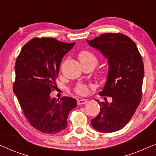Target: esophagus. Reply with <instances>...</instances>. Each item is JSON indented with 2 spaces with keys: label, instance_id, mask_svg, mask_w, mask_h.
<instances>
[{
  "label": "esophagus",
  "instance_id": "esophagus-1",
  "mask_svg": "<svg viewBox=\"0 0 156 156\" xmlns=\"http://www.w3.org/2000/svg\"><path fill=\"white\" fill-rule=\"evenodd\" d=\"M87 102L86 99H78L77 100V104L78 105H81V104H85Z\"/></svg>",
  "mask_w": 156,
  "mask_h": 156
}]
</instances>
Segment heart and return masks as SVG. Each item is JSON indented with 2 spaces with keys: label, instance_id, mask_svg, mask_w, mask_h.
Returning <instances> with one entry per match:
<instances>
[{
  "label": "heart",
  "instance_id": "1",
  "mask_svg": "<svg viewBox=\"0 0 156 156\" xmlns=\"http://www.w3.org/2000/svg\"><path fill=\"white\" fill-rule=\"evenodd\" d=\"M79 59L81 62L82 65H89V64H93L96 66L98 64V59L97 57L95 56L93 53L87 50H84L80 52V54L78 55ZM107 72H102L99 74V77L100 80L101 81H105L107 78ZM74 92L80 96H85L87 94L89 91L88 87L86 84H78L75 87V88L74 89Z\"/></svg>",
  "mask_w": 156,
  "mask_h": 156
}]
</instances>
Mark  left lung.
<instances>
[{"mask_svg":"<svg viewBox=\"0 0 156 156\" xmlns=\"http://www.w3.org/2000/svg\"><path fill=\"white\" fill-rule=\"evenodd\" d=\"M87 42L108 58L107 81L99 94L112 98L111 103L95 100L101 109L91 119V124L103 133L117 131L131 120L141 100L144 75L142 57L135 42L121 33L101 34Z\"/></svg>","mask_w":156,"mask_h":156,"instance_id":"1","label":"left lung"}]
</instances>
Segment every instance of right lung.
Instances as JSON below:
<instances>
[{"label":"right lung","instance_id":"1","mask_svg":"<svg viewBox=\"0 0 156 156\" xmlns=\"http://www.w3.org/2000/svg\"><path fill=\"white\" fill-rule=\"evenodd\" d=\"M75 42L52 37H35L23 47L17 57L12 89L24 116L34 129L54 134L66 129L68 114L76 106L72 97L51 99L62 57Z\"/></svg>","mask_w":156,"mask_h":156}]
</instances>
